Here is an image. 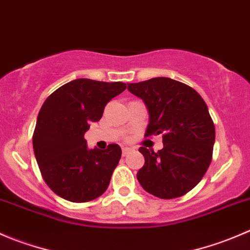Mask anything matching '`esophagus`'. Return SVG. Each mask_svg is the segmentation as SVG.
<instances>
[{
  "label": "esophagus",
  "instance_id": "esophagus-1",
  "mask_svg": "<svg viewBox=\"0 0 250 250\" xmlns=\"http://www.w3.org/2000/svg\"><path fill=\"white\" fill-rule=\"evenodd\" d=\"M130 151H132V149H130V147L125 146V147H123V149H122V152H123V155H125H125L129 154Z\"/></svg>",
  "mask_w": 250,
  "mask_h": 250
}]
</instances>
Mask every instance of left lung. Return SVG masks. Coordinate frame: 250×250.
<instances>
[{
    "mask_svg": "<svg viewBox=\"0 0 250 250\" xmlns=\"http://www.w3.org/2000/svg\"><path fill=\"white\" fill-rule=\"evenodd\" d=\"M128 90L149 113L145 135L164 133L157 152L139 147L145 159L137 173L140 186L161 199L182 197L202 181L211 162L215 125L207 104L193 88L165 77L129 83Z\"/></svg>",
    "mask_w": 250,
    "mask_h": 250,
    "instance_id": "left-lung-1",
    "label": "left lung"
}]
</instances>
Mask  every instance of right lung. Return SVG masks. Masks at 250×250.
<instances>
[{"mask_svg": "<svg viewBox=\"0 0 250 250\" xmlns=\"http://www.w3.org/2000/svg\"><path fill=\"white\" fill-rule=\"evenodd\" d=\"M122 82L81 78L53 91L43 103L33 137L34 154L43 179L63 199L85 203L105 193L122 155L118 144L89 149L84 138L106 104L125 90Z\"/></svg>", "mask_w": 250, "mask_h": 250, "instance_id": "add662e5", "label": "right lung"}]
</instances>
